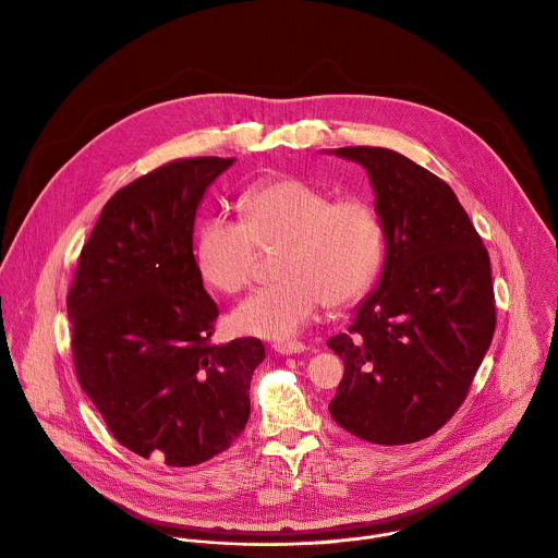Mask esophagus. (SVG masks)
I'll return each mask as SVG.
<instances>
[{
    "mask_svg": "<svg viewBox=\"0 0 558 558\" xmlns=\"http://www.w3.org/2000/svg\"><path fill=\"white\" fill-rule=\"evenodd\" d=\"M279 355H299L303 351H307V347L303 342H277L272 347Z\"/></svg>",
    "mask_w": 558,
    "mask_h": 558,
    "instance_id": "34e87169",
    "label": "esophagus"
}]
</instances>
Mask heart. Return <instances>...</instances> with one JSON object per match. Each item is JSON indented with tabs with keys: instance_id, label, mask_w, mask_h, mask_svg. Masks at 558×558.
Listing matches in <instances>:
<instances>
[{
	"instance_id": "obj_1",
	"label": "heart",
	"mask_w": 558,
	"mask_h": 558,
	"mask_svg": "<svg viewBox=\"0 0 558 558\" xmlns=\"http://www.w3.org/2000/svg\"><path fill=\"white\" fill-rule=\"evenodd\" d=\"M281 244L277 277L229 316L240 336L264 340L294 338L327 301L360 299L383 259V227L368 201L286 178L253 187L242 198V220L207 218L196 238V266L222 292L242 290L255 266L257 246Z\"/></svg>"
}]
</instances>
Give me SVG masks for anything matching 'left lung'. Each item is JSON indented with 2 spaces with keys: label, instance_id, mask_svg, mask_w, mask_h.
I'll return each instance as SVG.
<instances>
[{
  "label": "left lung",
  "instance_id": "8db88e82",
  "mask_svg": "<svg viewBox=\"0 0 558 558\" xmlns=\"http://www.w3.org/2000/svg\"><path fill=\"white\" fill-rule=\"evenodd\" d=\"M366 169L385 259L349 333L333 420L383 446L420 441L465 400L496 331L487 248L452 187L383 147L329 149Z\"/></svg>",
  "mask_w": 558,
  "mask_h": 558
}]
</instances>
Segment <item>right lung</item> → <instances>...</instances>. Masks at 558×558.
<instances>
[{
	"label": "right lung",
	"instance_id": "right-lung-1",
	"mask_svg": "<svg viewBox=\"0 0 558 558\" xmlns=\"http://www.w3.org/2000/svg\"><path fill=\"white\" fill-rule=\"evenodd\" d=\"M235 158L175 160L121 187L82 248L66 316L73 362L114 439L187 468L244 430L257 338L211 344L216 303L192 253L194 216Z\"/></svg>",
	"mask_w": 558,
	"mask_h": 558
}]
</instances>
